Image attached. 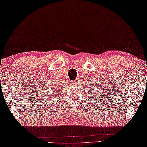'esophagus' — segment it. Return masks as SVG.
I'll list each match as a JSON object with an SVG mask.
<instances>
[{"mask_svg": "<svg viewBox=\"0 0 147 147\" xmlns=\"http://www.w3.org/2000/svg\"><path fill=\"white\" fill-rule=\"evenodd\" d=\"M75 83V82H74V81H73V82H70V84L71 85H73V84H74Z\"/></svg>", "mask_w": 147, "mask_h": 147, "instance_id": "34e87169", "label": "esophagus"}]
</instances>
